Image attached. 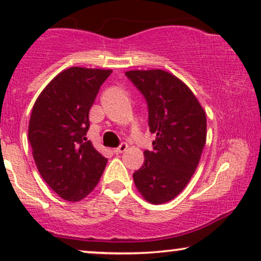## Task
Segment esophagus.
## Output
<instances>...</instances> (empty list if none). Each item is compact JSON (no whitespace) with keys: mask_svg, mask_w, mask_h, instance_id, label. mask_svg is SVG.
<instances>
[{"mask_svg":"<svg viewBox=\"0 0 261 261\" xmlns=\"http://www.w3.org/2000/svg\"><path fill=\"white\" fill-rule=\"evenodd\" d=\"M126 149H127V143L122 142L118 148H114L113 152L115 154H119V153H122V152H125V151H126Z\"/></svg>","mask_w":261,"mask_h":261,"instance_id":"34e87169","label":"esophagus"}]
</instances>
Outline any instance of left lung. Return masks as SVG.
<instances>
[{"label": "left lung", "instance_id": "8db88e82", "mask_svg": "<svg viewBox=\"0 0 261 261\" xmlns=\"http://www.w3.org/2000/svg\"><path fill=\"white\" fill-rule=\"evenodd\" d=\"M148 107L153 149L134 173V181L148 202H168L187 187L206 143V114L190 88L163 70L127 71Z\"/></svg>", "mask_w": 261, "mask_h": 261}]
</instances>
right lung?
<instances>
[{
    "instance_id": "add662e5",
    "label": "right lung",
    "mask_w": 261,
    "mask_h": 261,
    "mask_svg": "<svg viewBox=\"0 0 261 261\" xmlns=\"http://www.w3.org/2000/svg\"><path fill=\"white\" fill-rule=\"evenodd\" d=\"M112 72L67 68L45 87L33 107L28 139L35 164L46 184L67 201L85 199L106 169L108 160L86 135L89 109Z\"/></svg>"
}]
</instances>
